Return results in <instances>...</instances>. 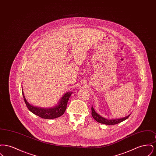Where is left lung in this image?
<instances>
[{
    "label": "left lung",
    "instance_id": "1",
    "mask_svg": "<svg viewBox=\"0 0 156 156\" xmlns=\"http://www.w3.org/2000/svg\"><path fill=\"white\" fill-rule=\"evenodd\" d=\"M91 110H92V116L94 118V119H95L98 122L100 123H102V124L107 125H113L118 124V123H120V122H123V120L127 119L129 117V116L130 115H129V116H126L125 118H121V119L108 120V119L104 118L103 117H102L101 116H100L99 115H98L97 112L95 111V110H94V109L92 106Z\"/></svg>",
    "mask_w": 156,
    "mask_h": 156
}]
</instances>
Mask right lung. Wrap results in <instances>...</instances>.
I'll return each instance as SVG.
<instances>
[{
	"instance_id": "right-lung-1",
	"label": "right lung",
	"mask_w": 156,
	"mask_h": 156,
	"mask_svg": "<svg viewBox=\"0 0 156 156\" xmlns=\"http://www.w3.org/2000/svg\"><path fill=\"white\" fill-rule=\"evenodd\" d=\"M22 91L23 97L24 98L25 104L26 105L29 110L32 113H33L34 114L38 116L43 119H47L57 118L61 116L62 115H63L66 110L67 102L68 101V99L71 96V95L72 94V92H67L64 95L63 97H62L61 101H59V104L57 106L52 108L44 109V108L35 107L29 104L24 95L23 89H22Z\"/></svg>"
}]
</instances>
